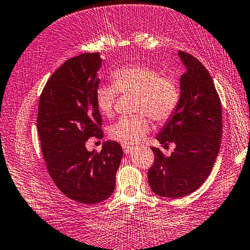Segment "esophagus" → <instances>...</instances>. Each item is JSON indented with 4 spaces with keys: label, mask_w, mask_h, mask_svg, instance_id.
<instances>
[{
    "label": "esophagus",
    "mask_w": 250,
    "mask_h": 250,
    "mask_svg": "<svg viewBox=\"0 0 250 250\" xmlns=\"http://www.w3.org/2000/svg\"><path fill=\"white\" fill-rule=\"evenodd\" d=\"M122 146H123V149H124L125 154H129V153H132L133 149L135 148L133 145H129V144H123Z\"/></svg>",
    "instance_id": "esophagus-1"
}]
</instances>
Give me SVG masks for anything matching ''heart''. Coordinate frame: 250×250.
I'll return each instance as SVG.
<instances>
[{"mask_svg":"<svg viewBox=\"0 0 250 250\" xmlns=\"http://www.w3.org/2000/svg\"><path fill=\"white\" fill-rule=\"evenodd\" d=\"M113 86H101L95 94L96 106L102 115L112 117L116 90L136 95L135 110L143 113L123 117L109 128V136L124 144H136L149 132V121H167L178 106L179 88L173 79L163 77L156 69L144 64H128L112 72ZM146 115H144V114Z\"/></svg>","mask_w":250,"mask_h":250,"instance_id":"1","label":"heart"}]
</instances>
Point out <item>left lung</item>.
<instances>
[{
    "instance_id": "8db88e82",
    "label": "left lung",
    "mask_w": 250,
    "mask_h": 250,
    "mask_svg": "<svg viewBox=\"0 0 250 250\" xmlns=\"http://www.w3.org/2000/svg\"><path fill=\"white\" fill-rule=\"evenodd\" d=\"M186 71L180 78V97L174 113L157 134L170 156L152 147L154 164L148 183L155 194L179 199L192 193L208 178L217 159L222 135L221 104L213 80L205 66L189 53L178 51Z\"/></svg>"
}]
</instances>
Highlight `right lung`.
<instances>
[{
	"mask_svg": "<svg viewBox=\"0 0 250 250\" xmlns=\"http://www.w3.org/2000/svg\"><path fill=\"white\" fill-rule=\"evenodd\" d=\"M102 63L99 53L67 60L45 83L38 109L37 127L49 174L64 195L85 205L113 194L123 157L122 146L114 141L104 142L101 152L86 148L88 138L103 135L95 101Z\"/></svg>",
	"mask_w": 250,
	"mask_h": 250,
	"instance_id": "1",
	"label": "right lung"
}]
</instances>
